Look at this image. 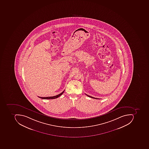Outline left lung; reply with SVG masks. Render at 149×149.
<instances>
[{"label":"left lung","mask_w":149,"mask_h":149,"mask_svg":"<svg viewBox=\"0 0 149 149\" xmlns=\"http://www.w3.org/2000/svg\"><path fill=\"white\" fill-rule=\"evenodd\" d=\"M86 95L87 96L89 97H91V98H94V99H98V98H95V97H93L92 96H90L88 95H87V94H86Z\"/></svg>","instance_id":"obj_1"}]
</instances>
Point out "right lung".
<instances>
[{
    "label": "right lung",
    "instance_id": "right-lung-1",
    "mask_svg": "<svg viewBox=\"0 0 149 149\" xmlns=\"http://www.w3.org/2000/svg\"><path fill=\"white\" fill-rule=\"evenodd\" d=\"M64 91H63V92L61 93H59L58 95H57L56 96H54L52 97H38L39 98H42V99H55V98H58V97H59V96H61V95L64 92Z\"/></svg>",
    "mask_w": 149,
    "mask_h": 149
}]
</instances>
